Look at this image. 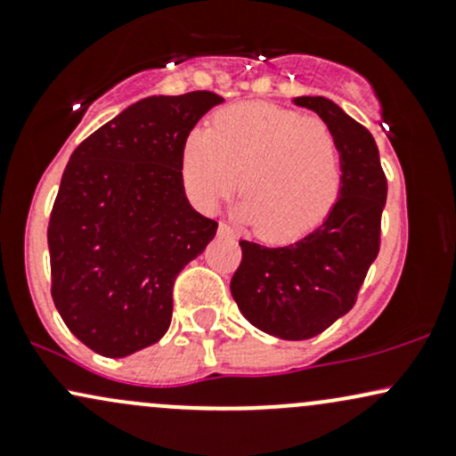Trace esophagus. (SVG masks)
<instances>
[{
    "mask_svg": "<svg viewBox=\"0 0 456 456\" xmlns=\"http://www.w3.org/2000/svg\"><path fill=\"white\" fill-rule=\"evenodd\" d=\"M218 235H223V238H232V235H233L232 227H229V224L221 223V224H218Z\"/></svg>",
    "mask_w": 456,
    "mask_h": 456,
    "instance_id": "34e87169",
    "label": "esophagus"
}]
</instances>
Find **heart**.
Masks as SVG:
<instances>
[{
    "instance_id": "obj_1",
    "label": "heart",
    "mask_w": 456,
    "mask_h": 456,
    "mask_svg": "<svg viewBox=\"0 0 456 456\" xmlns=\"http://www.w3.org/2000/svg\"><path fill=\"white\" fill-rule=\"evenodd\" d=\"M238 216L268 240L315 229L341 188V154L326 124L274 104H235L192 133L182 150V180L197 208L212 212L235 191Z\"/></svg>"
}]
</instances>
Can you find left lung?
<instances>
[{"label":"left lung","instance_id":"left-lung-1","mask_svg":"<svg viewBox=\"0 0 456 456\" xmlns=\"http://www.w3.org/2000/svg\"><path fill=\"white\" fill-rule=\"evenodd\" d=\"M332 130L341 154V188L326 221L296 242L261 246L242 240L232 279L240 313L261 332L305 341L354 306L379 253L388 182L373 134L323 96L294 98Z\"/></svg>","mask_w":456,"mask_h":456}]
</instances>
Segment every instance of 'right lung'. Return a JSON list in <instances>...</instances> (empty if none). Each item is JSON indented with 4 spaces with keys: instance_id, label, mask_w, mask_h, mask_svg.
<instances>
[{
    "instance_id": "1",
    "label": "right lung",
    "mask_w": 456,
    "mask_h": 456,
    "mask_svg": "<svg viewBox=\"0 0 456 456\" xmlns=\"http://www.w3.org/2000/svg\"><path fill=\"white\" fill-rule=\"evenodd\" d=\"M221 102L214 92L143 98L68 160L46 232L51 296L96 354L124 358L160 341L175 276L216 235L186 199L182 150Z\"/></svg>"
}]
</instances>
